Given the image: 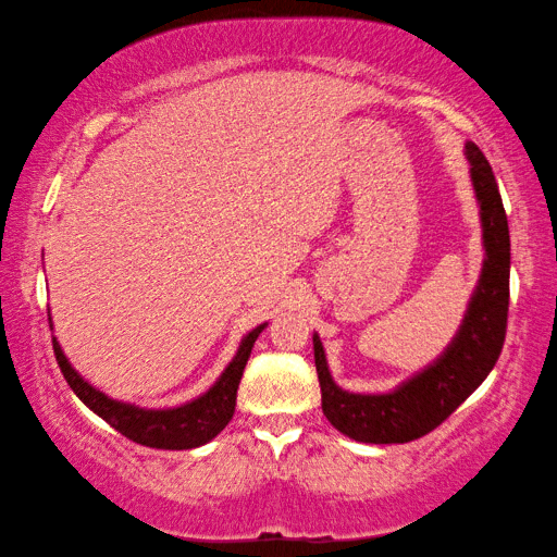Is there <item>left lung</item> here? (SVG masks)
I'll return each instance as SVG.
<instances>
[{
  "instance_id": "1",
  "label": "left lung",
  "mask_w": 557,
  "mask_h": 557,
  "mask_svg": "<svg viewBox=\"0 0 557 557\" xmlns=\"http://www.w3.org/2000/svg\"><path fill=\"white\" fill-rule=\"evenodd\" d=\"M471 186L482 221L484 262L465 319L445 351L388 393H351L336 385L319 334L314 363L322 385V410L346 437L369 445H403L442 425L492 373L506 338L511 238L492 166L474 143L465 145Z\"/></svg>"
}]
</instances>
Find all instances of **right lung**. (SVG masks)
Instances as JSON below:
<instances>
[{"label": "right lung", "instance_id": "add662e5", "mask_svg": "<svg viewBox=\"0 0 557 557\" xmlns=\"http://www.w3.org/2000/svg\"><path fill=\"white\" fill-rule=\"evenodd\" d=\"M49 324L53 329L51 317ZM268 322L256 326L252 332L240 338V346L238 351H235L233 361L225 366V371L219 375V381H215L209 391L199 395V398L176 405V408H139V405L110 398V395L98 391L96 385H90L73 369L69 356L63 354L61 344L55 342V336L53 354L55 361L61 366L63 379L69 381L73 393L78 395L98 418L106 420L110 428H115L120 435L137 442V445L154 449H194L206 445V442H211L231 422L235 412V393H238L245 363H248L250 358L252 344H256V338Z\"/></svg>", "mask_w": 557, "mask_h": 557}]
</instances>
